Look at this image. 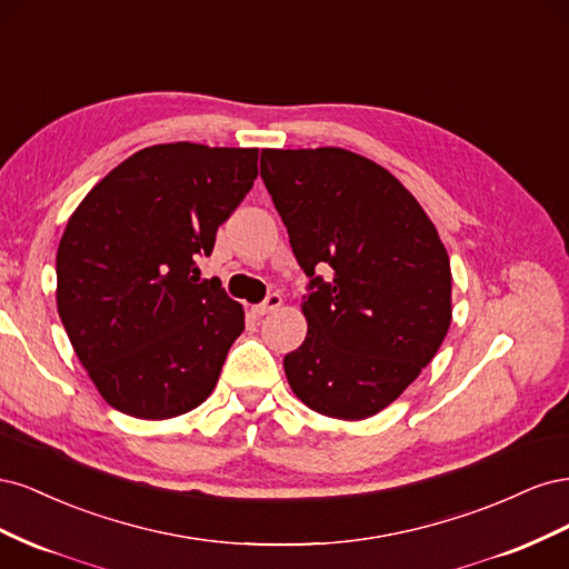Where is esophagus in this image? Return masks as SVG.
<instances>
[{"mask_svg":"<svg viewBox=\"0 0 569 569\" xmlns=\"http://www.w3.org/2000/svg\"><path fill=\"white\" fill-rule=\"evenodd\" d=\"M280 306H282V295H278V291H272V295L266 297L263 303L253 306V313H256V316H268V313H272V311H278Z\"/></svg>","mask_w":569,"mask_h":569,"instance_id":"34e87169","label":"esophagus"}]
</instances>
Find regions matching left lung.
<instances>
[{
  "mask_svg": "<svg viewBox=\"0 0 569 569\" xmlns=\"http://www.w3.org/2000/svg\"><path fill=\"white\" fill-rule=\"evenodd\" d=\"M261 178L311 278L308 335L284 356L289 387L322 416L370 418L399 399L449 332V253L416 197L353 151L263 149Z\"/></svg>",
  "mask_w": 569,
  "mask_h": 569,
  "instance_id": "1",
  "label": "left lung"
}]
</instances>
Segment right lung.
<instances>
[{"mask_svg":"<svg viewBox=\"0 0 569 569\" xmlns=\"http://www.w3.org/2000/svg\"><path fill=\"white\" fill-rule=\"evenodd\" d=\"M258 176V149L157 144L80 201L57 253L61 322L107 403L166 420L209 399L244 308L199 256Z\"/></svg>","mask_w":569,"mask_h":569,"instance_id":"right-lung-1","label":"right lung"}]
</instances>
